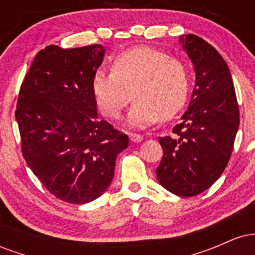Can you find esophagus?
I'll return each instance as SVG.
<instances>
[{
	"label": "esophagus",
	"instance_id": "1",
	"mask_svg": "<svg viewBox=\"0 0 255 255\" xmlns=\"http://www.w3.org/2000/svg\"><path fill=\"white\" fill-rule=\"evenodd\" d=\"M129 139L131 140L133 142H140L142 141V135H140V134H136V133H129Z\"/></svg>",
	"mask_w": 255,
	"mask_h": 255
}]
</instances>
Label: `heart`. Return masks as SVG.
<instances>
[{"instance_id":"obj_1","label":"heart","mask_w":255,"mask_h":255,"mask_svg":"<svg viewBox=\"0 0 255 255\" xmlns=\"http://www.w3.org/2000/svg\"><path fill=\"white\" fill-rule=\"evenodd\" d=\"M188 90L186 64L150 46L121 52L113 60L111 72L98 69L92 78L93 96L107 118H120L133 92L135 103L127 119L133 127L171 119L182 109Z\"/></svg>"}]
</instances>
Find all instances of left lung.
<instances>
[{
	"label": "left lung",
	"instance_id": "1",
	"mask_svg": "<svg viewBox=\"0 0 255 255\" xmlns=\"http://www.w3.org/2000/svg\"><path fill=\"white\" fill-rule=\"evenodd\" d=\"M192 60L195 86L174 137H158L163 158L159 183L180 197H194L223 174L234 148L240 111L229 67L219 52L195 34L180 37Z\"/></svg>",
	"mask_w": 255,
	"mask_h": 255
}]
</instances>
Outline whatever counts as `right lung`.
<instances>
[{
	"instance_id": "obj_1",
	"label": "right lung",
	"mask_w": 255,
	"mask_h": 255,
	"mask_svg": "<svg viewBox=\"0 0 255 255\" xmlns=\"http://www.w3.org/2000/svg\"><path fill=\"white\" fill-rule=\"evenodd\" d=\"M99 44L48 45L34 57L17 96L21 152L38 180L69 204L101 197L115 174L127 134L98 120L92 78L103 62Z\"/></svg>"
}]
</instances>
